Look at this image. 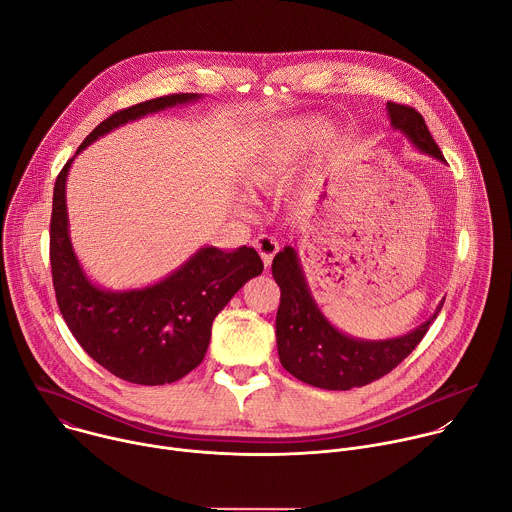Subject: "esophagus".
I'll use <instances>...</instances> for the list:
<instances>
[{
  "label": "esophagus",
  "instance_id": "obj_1",
  "mask_svg": "<svg viewBox=\"0 0 512 512\" xmlns=\"http://www.w3.org/2000/svg\"><path fill=\"white\" fill-rule=\"evenodd\" d=\"M253 245H255V249L259 251V255H261L265 267H269L271 261H273V257H275V253L279 251V243H277L273 237H269V235H259V237L253 241Z\"/></svg>",
  "mask_w": 512,
  "mask_h": 512
}]
</instances>
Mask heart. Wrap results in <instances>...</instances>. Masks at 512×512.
I'll list each match as a JSON object with an SVG mask.
<instances>
[{
	"label": "heart",
	"instance_id": "1",
	"mask_svg": "<svg viewBox=\"0 0 512 512\" xmlns=\"http://www.w3.org/2000/svg\"><path fill=\"white\" fill-rule=\"evenodd\" d=\"M324 135L322 121L281 125L261 145L247 154L239 168V182L253 192L275 188L294 164L308 154Z\"/></svg>",
	"mask_w": 512,
	"mask_h": 512
}]
</instances>
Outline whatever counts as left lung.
Segmentation results:
<instances>
[{
	"label": "left lung",
	"mask_w": 512,
	"mask_h": 512,
	"mask_svg": "<svg viewBox=\"0 0 512 512\" xmlns=\"http://www.w3.org/2000/svg\"><path fill=\"white\" fill-rule=\"evenodd\" d=\"M387 115L391 127L401 131L415 150L446 162L415 109L387 103ZM271 271L281 289L275 318L281 367L302 383L318 389L348 391L385 377L421 342L444 306L442 302L423 324L403 336L385 340L354 338L332 326L318 308L296 247L285 245L275 255Z\"/></svg>",
	"instance_id": "1"
}]
</instances>
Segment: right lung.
Segmentation results:
<instances>
[{"mask_svg":"<svg viewBox=\"0 0 512 512\" xmlns=\"http://www.w3.org/2000/svg\"><path fill=\"white\" fill-rule=\"evenodd\" d=\"M180 93L123 109L99 123L66 162L54 184L50 218V265L60 314L103 369L135 385H166L186 377L202 362L212 322L237 291L261 275L263 261L253 247L223 251L200 247L164 279L131 289L97 285L83 269L70 241L66 178L70 164L113 129L170 107L200 101Z\"/></svg>","mask_w":512,"mask_h":512,"instance_id":"add662e5","label":"right lung"}]
</instances>
